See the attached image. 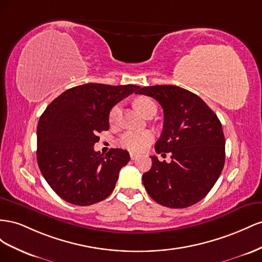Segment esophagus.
I'll return each instance as SVG.
<instances>
[{"label":"esophagus","mask_w":262,"mask_h":262,"mask_svg":"<svg viewBox=\"0 0 262 262\" xmlns=\"http://www.w3.org/2000/svg\"><path fill=\"white\" fill-rule=\"evenodd\" d=\"M129 155H130V159H132V160H136V159L138 158V157H139V155H138V154H135V152H130Z\"/></svg>","instance_id":"obj_1"}]
</instances>
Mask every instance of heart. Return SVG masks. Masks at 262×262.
I'll return each mask as SVG.
<instances>
[{
  "mask_svg": "<svg viewBox=\"0 0 262 262\" xmlns=\"http://www.w3.org/2000/svg\"><path fill=\"white\" fill-rule=\"evenodd\" d=\"M135 106L144 116L148 113L149 111L155 108L157 110V106L155 102L146 98V96H140V98L135 100ZM121 112V105L116 104L112 110L110 111L108 119L111 124H114L117 122V118ZM154 140V135L149 130H140V132H126L119 138V144L122 147L129 149L133 151H141L148 147V145Z\"/></svg>",
  "mask_w": 262,
  "mask_h": 262,
  "instance_id": "obj_1",
  "label": "heart"
}]
</instances>
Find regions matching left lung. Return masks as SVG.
<instances>
[{"label":"left lung","mask_w":262,"mask_h":262,"mask_svg":"<svg viewBox=\"0 0 262 262\" xmlns=\"http://www.w3.org/2000/svg\"><path fill=\"white\" fill-rule=\"evenodd\" d=\"M137 94L159 102L164 122L155 149L172 155L170 163L151 157V169L143 176L149 196L171 208L198 203L211 191L225 163L219 117L200 96L177 85L144 86Z\"/></svg>","instance_id":"1"}]
</instances>
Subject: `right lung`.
Listing matches in <instances>:
<instances>
[{
    "instance_id": "right-lung-1",
    "label": "right lung",
    "mask_w": 262,
    "mask_h": 262,
    "mask_svg": "<svg viewBox=\"0 0 262 262\" xmlns=\"http://www.w3.org/2000/svg\"><path fill=\"white\" fill-rule=\"evenodd\" d=\"M140 86L86 83L52 101L37 126V162L45 180L62 200L86 206L113 192L119 170L130 160L123 149L94 150L98 134L110 128V111Z\"/></svg>"
}]
</instances>
